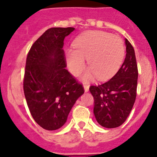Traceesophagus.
I'll use <instances>...</instances> for the list:
<instances>
[{
    "mask_svg": "<svg viewBox=\"0 0 157 157\" xmlns=\"http://www.w3.org/2000/svg\"><path fill=\"white\" fill-rule=\"evenodd\" d=\"M84 90H85V92L89 91V86L87 84H84Z\"/></svg>",
    "mask_w": 157,
    "mask_h": 157,
    "instance_id": "obj_1",
    "label": "esophagus"
}]
</instances>
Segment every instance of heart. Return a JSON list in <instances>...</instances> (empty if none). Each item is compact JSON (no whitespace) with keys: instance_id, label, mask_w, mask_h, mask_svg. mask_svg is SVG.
Listing matches in <instances>:
<instances>
[{"instance_id":"b5f03b06","label":"heart","mask_w":157,"mask_h":157,"mask_svg":"<svg viewBox=\"0 0 157 157\" xmlns=\"http://www.w3.org/2000/svg\"><path fill=\"white\" fill-rule=\"evenodd\" d=\"M75 48L66 52L69 70L77 75L85 66L87 59L90 67L85 78L97 75L100 80L112 77L120 67L124 56V45L121 38L103 31H88L78 37L74 43Z\"/></svg>"}]
</instances>
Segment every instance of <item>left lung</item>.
I'll return each instance as SVG.
<instances>
[{
    "label": "left lung",
    "mask_w": 157,
    "mask_h": 157,
    "mask_svg": "<svg viewBox=\"0 0 157 157\" xmlns=\"http://www.w3.org/2000/svg\"><path fill=\"white\" fill-rule=\"evenodd\" d=\"M126 58L120 70L106 82L90 86L94 97V113L100 125L116 128L128 117L137 96L138 71L135 52L127 39Z\"/></svg>",
    "instance_id": "obj_1"
}]
</instances>
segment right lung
I'll return each instance as SVG.
<instances>
[{
  "mask_svg": "<svg viewBox=\"0 0 157 157\" xmlns=\"http://www.w3.org/2000/svg\"><path fill=\"white\" fill-rule=\"evenodd\" d=\"M74 27H52L32 45L26 60L23 91L30 114L42 128H60L84 93L82 83L65 67L63 40Z\"/></svg>",
  "mask_w": 157,
  "mask_h": 157,
  "instance_id": "right-lung-1",
  "label": "right lung"
}]
</instances>
